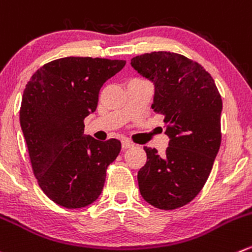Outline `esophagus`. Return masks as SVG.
I'll return each instance as SVG.
<instances>
[{
	"label": "esophagus",
	"instance_id": "1",
	"mask_svg": "<svg viewBox=\"0 0 252 252\" xmlns=\"http://www.w3.org/2000/svg\"><path fill=\"white\" fill-rule=\"evenodd\" d=\"M134 146V144L133 143H130V141H122V149H123V150H126V149H130V148H133Z\"/></svg>",
	"mask_w": 252,
	"mask_h": 252
}]
</instances>
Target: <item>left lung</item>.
<instances>
[{"mask_svg":"<svg viewBox=\"0 0 252 252\" xmlns=\"http://www.w3.org/2000/svg\"><path fill=\"white\" fill-rule=\"evenodd\" d=\"M130 64L154 82L151 108L163 117L170 138L163 155L144 148L139 189L156 208H180L201 192L220 148V94L211 74L181 54L153 51L135 56Z\"/></svg>","mask_w":252,"mask_h":252,"instance_id":"1","label":"left lung"}]
</instances>
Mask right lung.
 <instances>
[{"label": "right lung", "instance_id": "add662e5", "mask_svg": "<svg viewBox=\"0 0 252 252\" xmlns=\"http://www.w3.org/2000/svg\"><path fill=\"white\" fill-rule=\"evenodd\" d=\"M124 60L61 58L34 72L24 89L19 121L39 187L69 209L94 203L121 141L85 135L84 119L94 113L104 82Z\"/></svg>", "mask_w": 252, "mask_h": 252}]
</instances>
